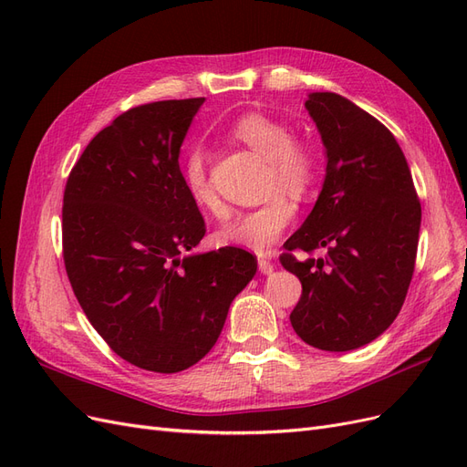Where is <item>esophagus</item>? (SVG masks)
Masks as SVG:
<instances>
[{
    "instance_id": "1",
    "label": "esophagus",
    "mask_w": 467,
    "mask_h": 467,
    "mask_svg": "<svg viewBox=\"0 0 467 467\" xmlns=\"http://www.w3.org/2000/svg\"><path fill=\"white\" fill-rule=\"evenodd\" d=\"M257 265H259V271L263 273V275H271L273 271H275V265L268 261L266 257H259L257 259Z\"/></svg>"
}]
</instances>
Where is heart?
<instances>
[{"label": "heart", "mask_w": 467, "mask_h": 467, "mask_svg": "<svg viewBox=\"0 0 467 467\" xmlns=\"http://www.w3.org/2000/svg\"><path fill=\"white\" fill-rule=\"evenodd\" d=\"M232 134L268 161L266 192L268 199L247 212L237 214L216 234L222 245H235L253 251L271 249L292 223L296 206L292 196H304L317 179L319 160L314 144L306 138L292 136L290 126L261 112H249L232 126ZM182 181L191 201L223 218L225 208L210 182L208 153L201 146H192L182 161Z\"/></svg>", "instance_id": "b5f03b06"}]
</instances>
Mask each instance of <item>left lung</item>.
<instances>
[{"label":"left lung","instance_id":"left-lung-1","mask_svg":"<svg viewBox=\"0 0 467 467\" xmlns=\"http://www.w3.org/2000/svg\"><path fill=\"white\" fill-rule=\"evenodd\" d=\"M306 109L325 146L314 210L285 247L282 266L302 282L290 323L304 343L345 352L368 345L398 317L415 271L420 202L398 140L348 99L309 93ZM328 247L298 262L290 250Z\"/></svg>","mask_w":467,"mask_h":467}]
</instances>
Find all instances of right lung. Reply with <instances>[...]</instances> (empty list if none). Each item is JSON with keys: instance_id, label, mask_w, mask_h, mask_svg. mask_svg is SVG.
<instances>
[{"instance_id": "right-lung-1", "label": "right lung", "mask_w": 467, "mask_h": 467, "mask_svg": "<svg viewBox=\"0 0 467 467\" xmlns=\"http://www.w3.org/2000/svg\"><path fill=\"white\" fill-rule=\"evenodd\" d=\"M202 103L122 112L83 150L64 191V263L81 309L120 358L160 374L208 355L257 273L245 249L187 253L206 228L179 153Z\"/></svg>"}]
</instances>
